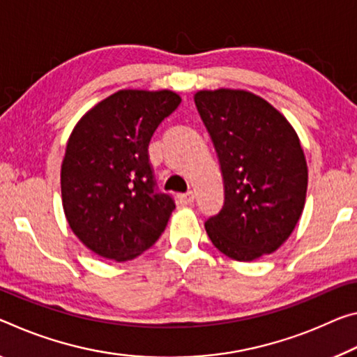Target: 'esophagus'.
Segmentation results:
<instances>
[{
  "label": "esophagus",
  "mask_w": 357,
  "mask_h": 357,
  "mask_svg": "<svg viewBox=\"0 0 357 357\" xmlns=\"http://www.w3.org/2000/svg\"><path fill=\"white\" fill-rule=\"evenodd\" d=\"M176 199L179 205H190V203L195 200V195L194 192H185V194H178Z\"/></svg>",
  "instance_id": "1"
}]
</instances>
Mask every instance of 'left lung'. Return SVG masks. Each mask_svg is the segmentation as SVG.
<instances>
[{
  "label": "left lung",
  "mask_w": 357,
  "mask_h": 357,
  "mask_svg": "<svg viewBox=\"0 0 357 357\" xmlns=\"http://www.w3.org/2000/svg\"><path fill=\"white\" fill-rule=\"evenodd\" d=\"M195 106L218 152L224 205L205 222L225 256L250 262L275 252L302 216L308 168L296 130L246 90H200Z\"/></svg>",
  "instance_id": "left-lung-1"
}]
</instances>
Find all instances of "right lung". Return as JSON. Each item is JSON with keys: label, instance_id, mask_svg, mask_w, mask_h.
Returning a JSON list of instances; mask_svg holds the SVG:
<instances>
[{"label": "right lung", "instance_id": "add662e5", "mask_svg": "<svg viewBox=\"0 0 357 357\" xmlns=\"http://www.w3.org/2000/svg\"><path fill=\"white\" fill-rule=\"evenodd\" d=\"M179 103L172 90H119L71 132L61 163L65 216L98 256L132 260L165 230L174 200L157 190L148 148Z\"/></svg>", "mask_w": 357, "mask_h": 357}]
</instances>
